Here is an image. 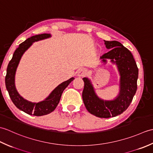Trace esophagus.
Returning a JSON list of instances; mask_svg holds the SVG:
<instances>
[{
  "label": "esophagus",
  "mask_w": 153,
  "mask_h": 153,
  "mask_svg": "<svg viewBox=\"0 0 153 153\" xmlns=\"http://www.w3.org/2000/svg\"><path fill=\"white\" fill-rule=\"evenodd\" d=\"M87 74V71L85 69H81L77 72V76L79 77H83Z\"/></svg>",
  "instance_id": "obj_1"
}]
</instances>
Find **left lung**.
Segmentation results:
<instances>
[{
    "instance_id": "obj_1",
    "label": "left lung",
    "mask_w": 153,
    "mask_h": 153,
    "mask_svg": "<svg viewBox=\"0 0 153 153\" xmlns=\"http://www.w3.org/2000/svg\"><path fill=\"white\" fill-rule=\"evenodd\" d=\"M108 53L100 56L104 63L110 59L115 64L120 74V92L113 100H103L97 96L92 83L83 77L84 88L82 98L87 110L99 118H108L121 114L128 108L137 91L138 68L131 53L116 41H105Z\"/></svg>"
}]
</instances>
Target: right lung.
<instances>
[{"label": "right lung", "mask_w": 153, "mask_h": 153, "mask_svg": "<svg viewBox=\"0 0 153 153\" xmlns=\"http://www.w3.org/2000/svg\"><path fill=\"white\" fill-rule=\"evenodd\" d=\"M51 37V35L47 33L36 35L23 42L19 45V47L16 48L6 70L5 84L12 101L18 109L30 115L41 116L47 115L53 112L60 102L63 91L75 79L74 77H71L70 79L60 83L46 99L39 102L29 101L23 98L18 93L15 85V75L22 56L34 42L43 40Z\"/></svg>", "instance_id": "obj_1"}]
</instances>
